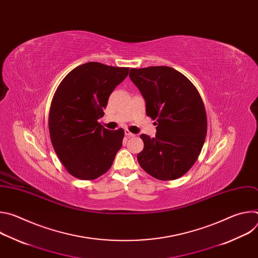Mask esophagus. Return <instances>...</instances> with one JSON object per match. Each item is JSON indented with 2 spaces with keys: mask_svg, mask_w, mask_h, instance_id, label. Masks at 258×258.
<instances>
[{
  "mask_svg": "<svg viewBox=\"0 0 258 258\" xmlns=\"http://www.w3.org/2000/svg\"><path fill=\"white\" fill-rule=\"evenodd\" d=\"M124 135L127 137V138H132V137H135V135L133 133H131L128 130H124Z\"/></svg>",
  "mask_w": 258,
  "mask_h": 258,
  "instance_id": "esophagus-1",
  "label": "esophagus"
}]
</instances>
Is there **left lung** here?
Here are the masks:
<instances>
[{
	"instance_id": "left-lung-1",
	"label": "left lung",
	"mask_w": 258,
	"mask_h": 258,
	"mask_svg": "<svg viewBox=\"0 0 258 258\" xmlns=\"http://www.w3.org/2000/svg\"><path fill=\"white\" fill-rule=\"evenodd\" d=\"M130 78L146 101V113L155 122L156 136L141 135V167L161 180L185 174L196 162L207 133V117L196 87L168 66L132 68Z\"/></svg>"
}]
</instances>
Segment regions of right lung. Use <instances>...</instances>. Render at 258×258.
<instances>
[{
	"instance_id": "1",
	"label": "right lung",
	"mask_w": 258,
	"mask_h": 258,
	"mask_svg": "<svg viewBox=\"0 0 258 258\" xmlns=\"http://www.w3.org/2000/svg\"><path fill=\"white\" fill-rule=\"evenodd\" d=\"M128 69L88 62L71 70L54 94L49 113L51 142L61 163L77 178L91 180L104 174L121 148L123 130L109 131L98 119Z\"/></svg>"
}]
</instances>
